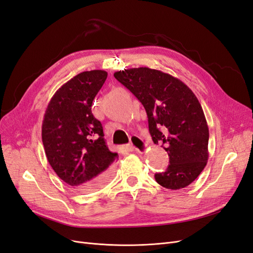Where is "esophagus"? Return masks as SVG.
<instances>
[{
  "label": "esophagus",
  "instance_id": "obj_1",
  "mask_svg": "<svg viewBox=\"0 0 253 253\" xmlns=\"http://www.w3.org/2000/svg\"><path fill=\"white\" fill-rule=\"evenodd\" d=\"M128 148L131 151L143 153L147 150V143H145L138 136H133L131 138V142L128 144Z\"/></svg>",
  "mask_w": 253,
  "mask_h": 253
}]
</instances>
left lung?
Returning <instances> with one entry per match:
<instances>
[{"label":"left lung","instance_id":"left-lung-1","mask_svg":"<svg viewBox=\"0 0 253 253\" xmlns=\"http://www.w3.org/2000/svg\"><path fill=\"white\" fill-rule=\"evenodd\" d=\"M142 103L154 143L162 142L170 165L155 174L160 186L178 190L202 173L209 157V128L202 105L185 83L149 67L128 68L114 74Z\"/></svg>","mask_w":253,"mask_h":253}]
</instances>
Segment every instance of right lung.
<instances>
[{"label": "right lung", "mask_w": 253, "mask_h": 253, "mask_svg": "<svg viewBox=\"0 0 253 253\" xmlns=\"http://www.w3.org/2000/svg\"><path fill=\"white\" fill-rule=\"evenodd\" d=\"M108 73L83 72L64 83L50 99L42 124V141L52 170L80 193L99 190L111 179L118 155L106 147L101 122L91 104Z\"/></svg>", "instance_id": "add662e5"}]
</instances>
